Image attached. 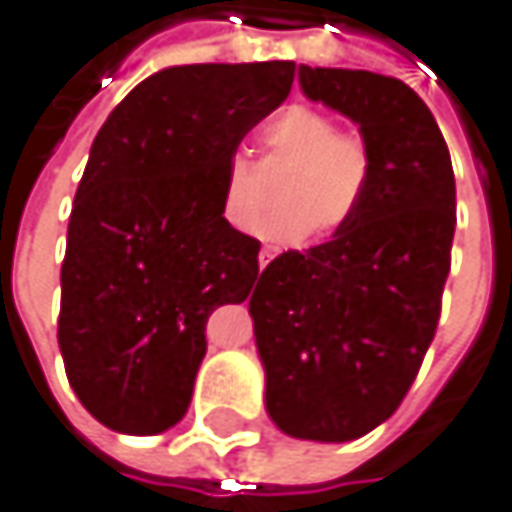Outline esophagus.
<instances>
[{
  "mask_svg": "<svg viewBox=\"0 0 512 512\" xmlns=\"http://www.w3.org/2000/svg\"><path fill=\"white\" fill-rule=\"evenodd\" d=\"M275 255H278V249H275V246H263V249H260V255H257V266H260V269H266V263H269Z\"/></svg>",
  "mask_w": 512,
  "mask_h": 512,
  "instance_id": "34e87169",
  "label": "esophagus"
}]
</instances>
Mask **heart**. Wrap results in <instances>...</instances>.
<instances>
[{"mask_svg": "<svg viewBox=\"0 0 512 512\" xmlns=\"http://www.w3.org/2000/svg\"><path fill=\"white\" fill-rule=\"evenodd\" d=\"M263 162L287 168L278 207L255 225L257 237L296 243L308 234L329 240L350 225L373 180V148L364 133L338 130L335 115L317 106H287L263 130ZM263 204L257 168L234 154L222 168V216L249 231Z\"/></svg>", "mask_w": 512, "mask_h": 512, "instance_id": "1", "label": "heart"}]
</instances>
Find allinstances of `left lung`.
<instances>
[{
	"label": "left lung",
	"mask_w": 512,
	"mask_h": 512,
	"mask_svg": "<svg viewBox=\"0 0 512 512\" xmlns=\"http://www.w3.org/2000/svg\"><path fill=\"white\" fill-rule=\"evenodd\" d=\"M299 85L358 124L373 180L344 231L260 272L249 314L275 427L293 439L353 442L397 412L433 344L457 183L433 112L406 82L302 64Z\"/></svg>",
	"instance_id": "8db88e82"
}]
</instances>
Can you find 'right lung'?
<instances>
[{
  "instance_id": "obj_1",
  "label": "right lung",
  "mask_w": 512,
  "mask_h": 512,
  "mask_svg": "<svg viewBox=\"0 0 512 512\" xmlns=\"http://www.w3.org/2000/svg\"><path fill=\"white\" fill-rule=\"evenodd\" d=\"M293 76V61L165 67L100 127L67 225L58 347L79 403L109 430L174 427L207 317L252 293L260 243L225 222L222 168Z\"/></svg>"
}]
</instances>
